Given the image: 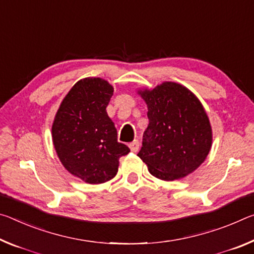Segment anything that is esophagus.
<instances>
[{
  "label": "esophagus",
  "instance_id": "34e87169",
  "mask_svg": "<svg viewBox=\"0 0 254 254\" xmlns=\"http://www.w3.org/2000/svg\"><path fill=\"white\" fill-rule=\"evenodd\" d=\"M128 146H129L131 152H137V151H138V148H139V142L137 139H135L134 142L129 143V145H128Z\"/></svg>",
  "mask_w": 254,
  "mask_h": 254
}]
</instances>
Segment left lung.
I'll list each match as a JSON object with an SVG mask.
<instances>
[{
	"label": "left lung",
	"mask_w": 254,
	"mask_h": 254,
	"mask_svg": "<svg viewBox=\"0 0 254 254\" xmlns=\"http://www.w3.org/2000/svg\"><path fill=\"white\" fill-rule=\"evenodd\" d=\"M142 94L148 126L138 155L152 176L165 181L193 172L208 155L211 127L199 100L173 82H164Z\"/></svg>",
	"instance_id": "8db88e82"
}]
</instances>
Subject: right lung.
Returning a JSON list of instances; mask_svg holds the SVG:
<instances>
[{
    "instance_id": "add662e5",
    "label": "right lung",
    "mask_w": 254,
    "mask_h": 254,
    "mask_svg": "<svg viewBox=\"0 0 254 254\" xmlns=\"http://www.w3.org/2000/svg\"><path fill=\"white\" fill-rule=\"evenodd\" d=\"M114 88L99 77L78 81L58 109L53 142L65 169L91 185L103 184L118 172L119 159L130 152L119 143L106 108Z\"/></svg>"
}]
</instances>
